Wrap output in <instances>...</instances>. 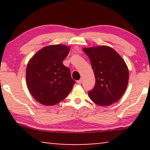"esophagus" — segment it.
Listing matches in <instances>:
<instances>
[{
    "instance_id": "esophagus-1",
    "label": "esophagus",
    "mask_w": 150,
    "mask_h": 150,
    "mask_svg": "<svg viewBox=\"0 0 150 150\" xmlns=\"http://www.w3.org/2000/svg\"><path fill=\"white\" fill-rule=\"evenodd\" d=\"M82 81H83V79H81L80 80H79V81H77V83L79 84V85H80V84L82 83Z\"/></svg>"
}]
</instances>
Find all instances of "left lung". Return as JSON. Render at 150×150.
I'll return each instance as SVG.
<instances>
[{
    "instance_id": "8db88e82",
    "label": "left lung",
    "mask_w": 150,
    "mask_h": 150,
    "mask_svg": "<svg viewBox=\"0 0 150 150\" xmlns=\"http://www.w3.org/2000/svg\"><path fill=\"white\" fill-rule=\"evenodd\" d=\"M96 77L95 87L88 92L90 99L100 106L117 102L126 91L129 71L122 57L107 46L84 48Z\"/></svg>"
}]
</instances>
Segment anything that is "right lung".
Masks as SVG:
<instances>
[{
    "label": "right lung",
    "mask_w": 150,
    "mask_h": 150,
    "mask_svg": "<svg viewBox=\"0 0 150 150\" xmlns=\"http://www.w3.org/2000/svg\"><path fill=\"white\" fill-rule=\"evenodd\" d=\"M69 46L50 45L40 49L28 61L26 71V85L37 102L53 106L65 98L75 81L70 70L63 64L69 52Z\"/></svg>",
    "instance_id": "add662e5"
}]
</instances>
